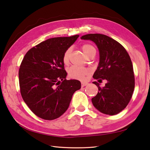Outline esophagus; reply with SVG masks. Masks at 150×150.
<instances>
[{
  "instance_id": "obj_1",
  "label": "esophagus",
  "mask_w": 150,
  "mask_h": 150,
  "mask_svg": "<svg viewBox=\"0 0 150 150\" xmlns=\"http://www.w3.org/2000/svg\"><path fill=\"white\" fill-rule=\"evenodd\" d=\"M88 83H87V82H81V87H85V86H86V85H87Z\"/></svg>"
}]
</instances>
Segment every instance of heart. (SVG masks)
<instances>
[{"label": "heart", "instance_id": "obj_1", "mask_svg": "<svg viewBox=\"0 0 150 150\" xmlns=\"http://www.w3.org/2000/svg\"><path fill=\"white\" fill-rule=\"evenodd\" d=\"M81 49L83 50L85 56L87 57L89 56L91 54L93 53H96V49L93 45L90 44H83L81 46ZM71 48H68L64 52L63 55V62L65 64H67L69 63L70 54H71ZM89 71L87 69L85 68H79L77 67H70L68 70L69 76L70 77L76 79H80L82 80L85 78Z\"/></svg>", "mask_w": 150, "mask_h": 150}]
</instances>
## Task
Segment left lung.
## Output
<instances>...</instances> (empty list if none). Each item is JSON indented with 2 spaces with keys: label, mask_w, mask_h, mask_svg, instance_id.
I'll list each match as a JSON object with an SVG mask.
<instances>
[{
  "label": "left lung",
  "mask_w": 150,
  "mask_h": 150,
  "mask_svg": "<svg viewBox=\"0 0 150 150\" xmlns=\"http://www.w3.org/2000/svg\"><path fill=\"white\" fill-rule=\"evenodd\" d=\"M81 39L96 45L100 62L93 78L107 81L103 87L93 82L98 87V93L92 98L93 104L103 114L117 115L126 108L135 88L133 64L129 54L121 44L105 35L89 33Z\"/></svg>",
  "instance_id": "8db88e82"
}]
</instances>
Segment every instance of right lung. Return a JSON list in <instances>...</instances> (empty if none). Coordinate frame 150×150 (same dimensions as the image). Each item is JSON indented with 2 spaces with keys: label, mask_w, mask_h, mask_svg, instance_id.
I'll return each instance as SVG.
<instances>
[{
  "label": "right lung",
  "mask_w": 150,
  "mask_h": 150,
  "mask_svg": "<svg viewBox=\"0 0 150 150\" xmlns=\"http://www.w3.org/2000/svg\"><path fill=\"white\" fill-rule=\"evenodd\" d=\"M79 35L48 39L30 49L19 71L21 96L38 117L52 120L61 117L73 94L81 88L80 81L67 80L63 55Z\"/></svg>",
  "instance_id": "add662e5"
}]
</instances>
